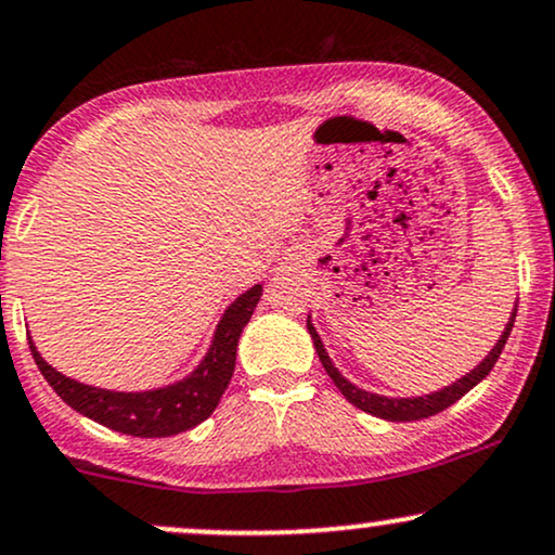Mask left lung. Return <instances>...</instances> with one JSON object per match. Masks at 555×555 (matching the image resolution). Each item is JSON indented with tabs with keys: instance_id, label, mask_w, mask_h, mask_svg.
Instances as JSON below:
<instances>
[{
	"instance_id": "1",
	"label": "left lung",
	"mask_w": 555,
	"mask_h": 555,
	"mask_svg": "<svg viewBox=\"0 0 555 555\" xmlns=\"http://www.w3.org/2000/svg\"><path fill=\"white\" fill-rule=\"evenodd\" d=\"M514 318H517V302H514V307H512V315H509V320H506L502 336H499V341L493 344V349L486 353L483 359H480V364L473 366L470 372H465V375L455 379L452 385H444L442 390H434V392H426V396H413V398L379 396V392L362 390L359 385H353L351 379H346L341 372H338V366L331 362L328 351H325L323 341H320V336H318L315 325H312L310 315H307V331H310V338H312V344H315L320 362H323L325 372H328V377L333 379V385L341 390V396L349 400L351 405H357V409H362L364 413H372V416H377V418H385V422H418V418H429V416H434V413L450 409L455 400L463 398L465 392L473 390L480 379L489 375V372L493 370V364H496V359L502 357L506 338H509V333H512Z\"/></svg>"
}]
</instances>
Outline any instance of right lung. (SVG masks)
<instances>
[{
    "label": "right lung",
    "mask_w": 555,
    "mask_h": 555,
    "mask_svg": "<svg viewBox=\"0 0 555 555\" xmlns=\"http://www.w3.org/2000/svg\"><path fill=\"white\" fill-rule=\"evenodd\" d=\"M260 295H263V284L243 292L219 318L209 349L196 370L178 383L155 387V390L121 392L85 385L53 370L38 353L33 338L28 344L46 383L77 413L131 437H172L206 422L219 405V398L224 396L235 372L240 333L248 325Z\"/></svg>",
    "instance_id": "add662e5"
}]
</instances>
